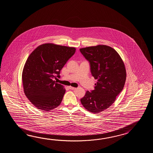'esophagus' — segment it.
Returning a JSON list of instances; mask_svg holds the SVG:
<instances>
[{
    "label": "esophagus",
    "mask_w": 153,
    "mask_h": 153,
    "mask_svg": "<svg viewBox=\"0 0 153 153\" xmlns=\"http://www.w3.org/2000/svg\"><path fill=\"white\" fill-rule=\"evenodd\" d=\"M69 88L70 90H75V89H76V88H74V87H72V86H69Z\"/></svg>",
    "instance_id": "1"
}]
</instances>
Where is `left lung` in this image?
<instances>
[{"label": "left lung", "mask_w": 153, "mask_h": 153, "mask_svg": "<svg viewBox=\"0 0 153 153\" xmlns=\"http://www.w3.org/2000/svg\"><path fill=\"white\" fill-rule=\"evenodd\" d=\"M90 62L92 75L97 82L80 101L88 111L97 114L109 107L124 88L126 72L124 62L113 48L98 45L80 49Z\"/></svg>", "instance_id": "1"}]
</instances>
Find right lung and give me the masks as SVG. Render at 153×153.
<instances>
[{
    "instance_id": "right-lung-1",
    "label": "right lung",
    "mask_w": 153,
    "mask_h": 153,
    "mask_svg": "<svg viewBox=\"0 0 153 153\" xmlns=\"http://www.w3.org/2000/svg\"><path fill=\"white\" fill-rule=\"evenodd\" d=\"M76 49L46 43L38 46L26 61L22 79L26 97L36 108L48 111L59 106L65 89L54 79Z\"/></svg>"
}]
</instances>
